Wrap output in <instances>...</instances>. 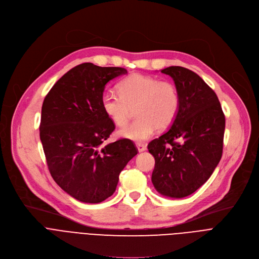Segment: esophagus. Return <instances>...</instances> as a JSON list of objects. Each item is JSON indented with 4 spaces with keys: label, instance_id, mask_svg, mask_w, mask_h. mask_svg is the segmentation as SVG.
<instances>
[{
    "label": "esophagus",
    "instance_id": "obj_1",
    "mask_svg": "<svg viewBox=\"0 0 259 259\" xmlns=\"http://www.w3.org/2000/svg\"><path fill=\"white\" fill-rule=\"evenodd\" d=\"M137 148L139 152H143L146 150V145L144 143H137Z\"/></svg>",
    "mask_w": 259,
    "mask_h": 259
}]
</instances>
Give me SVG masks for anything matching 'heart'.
Returning a JSON list of instances; mask_svg holds the SVG:
<instances>
[{"mask_svg": "<svg viewBox=\"0 0 259 259\" xmlns=\"http://www.w3.org/2000/svg\"><path fill=\"white\" fill-rule=\"evenodd\" d=\"M118 94L107 92L102 97V108L117 126H124L135 110L136 120L119 132L128 140L142 142L154 130L170 126L178 114L181 96L175 84L167 79L134 73L117 85Z\"/></svg>", "mask_w": 259, "mask_h": 259, "instance_id": "obj_1", "label": "heart"}]
</instances>
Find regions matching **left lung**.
<instances>
[{"label":"left lung","mask_w":259,"mask_h":259,"mask_svg":"<svg viewBox=\"0 0 259 259\" xmlns=\"http://www.w3.org/2000/svg\"><path fill=\"white\" fill-rule=\"evenodd\" d=\"M181 96L178 114L170 128L147 148L154 156L151 182L170 198H184L207 182L223 152L225 116L214 91L194 71L170 66Z\"/></svg>","instance_id":"obj_1"}]
</instances>
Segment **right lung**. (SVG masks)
<instances>
[{"instance_id": "add662e5", "label": "right lung", "mask_w": 259, "mask_h": 259, "mask_svg": "<svg viewBox=\"0 0 259 259\" xmlns=\"http://www.w3.org/2000/svg\"><path fill=\"white\" fill-rule=\"evenodd\" d=\"M127 73L122 67L79 64L47 94L39 135L50 173L76 200L99 203L113 195L119 174L138 153L133 141L106 140L115 124L102 108L108 82Z\"/></svg>"}]
</instances>
